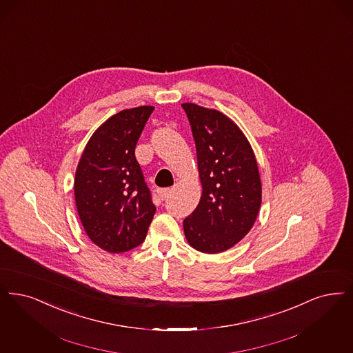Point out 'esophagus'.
Returning <instances> with one entry per match:
<instances>
[{"mask_svg": "<svg viewBox=\"0 0 353 353\" xmlns=\"http://www.w3.org/2000/svg\"><path fill=\"white\" fill-rule=\"evenodd\" d=\"M157 193H159V197L161 198V199H165V198L170 197L172 190H170V188H165V189H159Z\"/></svg>", "mask_w": 353, "mask_h": 353, "instance_id": "esophagus-1", "label": "esophagus"}]
</instances>
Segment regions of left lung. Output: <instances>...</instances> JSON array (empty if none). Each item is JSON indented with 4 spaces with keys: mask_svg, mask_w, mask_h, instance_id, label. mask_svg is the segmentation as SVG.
I'll return each instance as SVG.
<instances>
[{
    "mask_svg": "<svg viewBox=\"0 0 353 353\" xmlns=\"http://www.w3.org/2000/svg\"><path fill=\"white\" fill-rule=\"evenodd\" d=\"M197 150L202 196L183 219L188 243L199 252L232 248L254 226L261 205V180L254 150L238 125L215 109L181 105Z\"/></svg>",
    "mask_w": 353,
    "mask_h": 353,
    "instance_id": "left-lung-1",
    "label": "left lung"
}]
</instances>
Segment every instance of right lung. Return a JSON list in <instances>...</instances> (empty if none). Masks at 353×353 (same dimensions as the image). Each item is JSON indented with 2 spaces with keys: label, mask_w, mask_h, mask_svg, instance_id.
<instances>
[{
  "label": "right lung",
  "mask_w": 353,
  "mask_h": 353,
  "mask_svg": "<svg viewBox=\"0 0 353 353\" xmlns=\"http://www.w3.org/2000/svg\"><path fill=\"white\" fill-rule=\"evenodd\" d=\"M154 106L114 114L85 145L74 176V201L85 232L110 254L141 244L156 212L135 147Z\"/></svg>",
  "instance_id": "1"
}]
</instances>
